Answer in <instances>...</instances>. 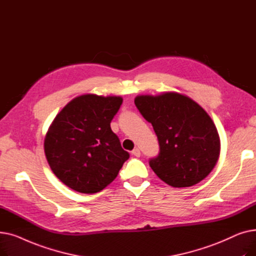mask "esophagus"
Returning <instances> with one entry per match:
<instances>
[{"instance_id": "1", "label": "esophagus", "mask_w": 256, "mask_h": 256, "mask_svg": "<svg viewBox=\"0 0 256 256\" xmlns=\"http://www.w3.org/2000/svg\"><path fill=\"white\" fill-rule=\"evenodd\" d=\"M132 156H137V158H139V156H141V152H140V150H139V148H135V150H134L132 152Z\"/></svg>"}]
</instances>
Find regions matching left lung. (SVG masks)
Returning <instances> with one entry per match:
<instances>
[{"label":"left lung","instance_id":"left-lung-1","mask_svg":"<svg viewBox=\"0 0 256 256\" xmlns=\"http://www.w3.org/2000/svg\"><path fill=\"white\" fill-rule=\"evenodd\" d=\"M135 104L158 140L160 152L150 160L156 176L174 188L191 186L204 180L217 164L220 138L202 108L176 92L139 96Z\"/></svg>","mask_w":256,"mask_h":256}]
</instances>
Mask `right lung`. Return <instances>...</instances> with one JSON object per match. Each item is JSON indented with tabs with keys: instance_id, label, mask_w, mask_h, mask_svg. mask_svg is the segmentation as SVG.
<instances>
[{
	"instance_id": "right-lung-1",
	"label": "right lung",
	"mask_w": 256,
	"mask_h": 256,
	"mask_svg": "<svg viewBox=\"0 0 256 256\" xmlns=\"http://www.w3.org/2000/svg\"><path fill=\"white\" fill-rule=\"evenodd\" d=\"M121 104L120 96L85 94L70 102L54 119L44 152L54 174L70 189L100 192L130 158L110 126Z\"/></svg>"
}]
</instances>
